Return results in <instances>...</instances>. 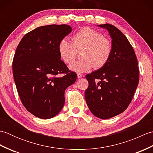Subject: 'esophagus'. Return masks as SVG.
Wrapping results in <instances>:
<instances>
[{"instance_id":"obj_1","label":"esophagus","mask_w":153,"mask_h":153,"mask_svg":"<svg viewBox=\"0 0 153 153\" xmlns=\"http://www.w3.org/2000/svg\"><path fill=\"white\" fill-rule=\"evenodd\" d=\"M83 77V74H80V73H78L77 74V78H81V77Z\"/></svg>"}]
</instances>
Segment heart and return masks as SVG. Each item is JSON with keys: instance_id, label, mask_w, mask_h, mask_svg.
I'll return each instance as SVG.
<instances>
[{"instance_id": "heart-1", "label": "heart", "mask_w": 153, "mask_h": 153, "mask_svg": "<svg viewBox=\"0 0 153 153\" xmlns=\"http://www.w3.org/2000/svg\"><path fill=\"white\" fill-rule=\"evenodd\" d=\"M82 50V58L71 64L70 68L76 72H85L94 67L97 70L108 62L112 53V44L99 31L85 27L75 33L72 42L62 39L58 44V53L64 63L76 59L77 51Z\"/></svg>"}]
</instances>
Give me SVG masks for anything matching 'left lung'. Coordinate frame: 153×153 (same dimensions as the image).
<instances>
[{
    "mask_svg": "<svg viewBox=\"0 0 153 153\" xmlns=\"http://www.w3.org/2000/svg\"><path fill=\"white\" fill-rule=\"evenodd\" d=\"M106 28L112 38V53L108 62L99 70L86 75L89 87L85 97L93 115L108 119L128 108L139 81L138 62L128 39L114 25Z\"/></svg>",
    "mask_w": 153,
    "mask_h": 153,
    "instance_id": "8db88e82",
    "label": "left lung"
}]
</instances>
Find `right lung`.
I'll return each mask as SVG.
<instances>
[{
    "mask_svg": "<svg viewBox=\"0 0 153 153\" xmlns=\"http://www.w3.org/2000/svg\"><path fill=\"white\" fill-rule=\"evenodd\" d=\"M71 30L66 24L39 27L25 34L16 48L12 62L16 89L25 108L39 118H51L60 112L65 90L76 81V73L68 69L58 53L60 41Z\"/></svg>",
    "mask_w": 153,
    "mask_h": 153,
    "instance_id": "1",
    "label": "right lung"
}]
</instances>
